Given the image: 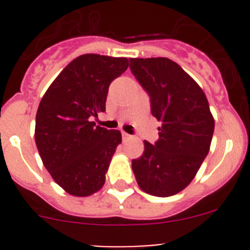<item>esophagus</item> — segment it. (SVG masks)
<instances>
[{"instance_id": "1", "label": "esophagus", "mask_w": 250, "mask_h": 250, "mask_svg": "<svg viewBox=\"0 0 250 250\" xmlns=\"http://www.w3.org/2000/svg\"><path fill=\"white\" fill-rule=\"evenodd\" d=\"M130 138H132V135L127 134L125 132H122V139L123 140H128V139H130Z\"/></svg>"}]
</instances>
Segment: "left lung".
Returning a JSON list of instances; mask_svg holds the SVG:
<instances>
[{
  "mask_svg": "<svg viewBox=\"0 0 250 250\" xmlns=\"http://www.w3.org/2000/svg\"><path fill=\"white\" fill-rule=\"evenodd\" d=\"M130 71L150 95L162 125L160 139L144 143L132 161L139 188L157 197L180 192L192 181L210 148L214 118L202 88L168 58H130Z\"/></svg>",
  "mask_w": 250,
  "mask_h": 250,
  "instance_id": "left-lung-1",
  "label": "left lung"
}]
</instances>
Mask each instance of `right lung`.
<instances>
[{
	"mask_svg": "<svg viewBox=\"0 0 250 250\" xmlns=\"http://www.w3.org/2000/svg\"><path fill=\"white\" fill-rule=\"evenodd\" d=\"M128 65L127 58L80 55L58 75L40 103L37 150L53 180L70 195L87 197L104 185L122 135L95 125L90 117L104 112L110 83Z\"/></svg>",
	"mask_w": 250,
	"mask_h": 250,
	"instance_id": "right-lung-1",
	"label": "right lung"
}]
</instances>
